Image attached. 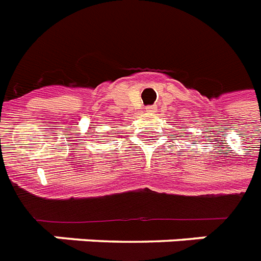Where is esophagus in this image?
<instances>
[{
	"instance_id": "1",
	"label": "esophagus",
	"mask_w": 261,
	"mask_h": 261,
	"mask_svg": "<svg viewBox=\"0 0 261 261\" xmlns=\"http://www.w3.org/2000/svg\"><path fill=\"white\" fill-rule=\"evenodd\" d=\"M146 111H147V112H155V111H157V107H155V106H147Z\"/></svg>"
}]
</instances>
